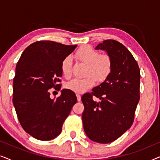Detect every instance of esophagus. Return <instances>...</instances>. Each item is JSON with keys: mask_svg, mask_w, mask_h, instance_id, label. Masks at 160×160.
Masks as SVG:
<instances>
[{"mask_svg": "<svg viewBox=\"0 0 160 160\" xmlns=\"http://www.w3.org/2000/svg\"><path fill=\"white\" fill-rule=\"evenodd\" d=\"M76 97H77V100L78 101H81V99H82V97L79 94H76Z\"/></svg>", "mask_w": 160, "mask_h": 160, "instance_id": "esophagus-1", "label": "esophagus"}]
</instances>
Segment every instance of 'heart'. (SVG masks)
<instances>
[{"label": "heart", "instance_id": "obj_1", "mask_svg": "<svg viewBox=\"0 0 160 160\" xmlns=\"http://www.w3.org/2000/svg\"><path fill=\"white\" fill-rule=\"evenodd\" d=\"M76 56L81 62L87 64L85 72L87 76L82 78H73L65 84V88L76 93H83L95 86L97 79L104 82L112 71L113 61L108 54H100L97 50L90 46L80 47L76 52ZM61 71L65 78L71 77L72 61L71 56H66L61 62Z\"/></svg>", "mask_w": 160, "mask_h": 160}]
</instances>
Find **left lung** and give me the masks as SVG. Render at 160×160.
Wrapping results in <instances>:
<instances>
[{
	"label": "left lung",
	"instance_id": "left-lung-1",
	"mask_svg": "<svg viewBox=\"0 0 160 160\" xmlns=\"http://www.w3.org/2000/svg\"><path fill=\"white\" fill-rule=\"evenodd\" d=\"M96 49L105 50L113 61L111 73L91 93L82 95L84 132L92 141L111 143L132 126L140 100L139 66L130 52L119 41L108 39ZM95 97L101 100L94 102Z\"/></svg>",
	"mask_w": 160,
	"mask_h": 160
}]
</instances>
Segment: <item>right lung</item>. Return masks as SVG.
Masks as SVG:
<instances>
[{"mask_svg": "<svg viewBox=\"0 0 160 160\" xmlns=\"http://www.w3.org/2000/svg\"><path fill=\"white\" fill-rule=\"evenodd\" d=\"M76 45L38 41L26 48L17 62L13 80V104L26 132L40 141L58 136L65 120L77 102L67 89L50 98V89L61 88V62Z\"/></svg>", "mask_w": 160, "mask_h": 160, "instance_id": "obj_1", "label": "right lung"}]
</instances>
